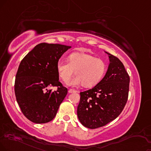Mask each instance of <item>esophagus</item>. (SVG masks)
Here are the masks:
<instances>
[{
    "mask_svg": "<svg viewBox=\"0 0 151 151\" xmlns=\"http://www.w3.org/2000/svg\"><path fill=\"white\" fill-rule=\"evenodd\" d=\"M76 92H77V91L75 90H72V89H69V90H68V93H75Z\"/></svg>",
    "mask_w": 151,
    "mask_h": 151,
    "instance_id": "34e87169",
    "label": "esophagus"
}]
</instances>
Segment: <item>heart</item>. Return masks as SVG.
<instances>
[{"label":"heart","mask_w":151,"mask_h":151,"mask_svg":"<svg viewBox=\"0 0 151 151\" xmlns=\"http://www.w3.org/2000/svg\"><path fill=\"white\" fill-rule=\"evenodd\" d=\"M68 62L59 60L57 64V70L59 78L67 83L73 74L74 77L68 85L77 86L82 85L90 87L95 85L103 77L106 70L105 61L90 54L74 52L68 57Z\"/></svg>","instance_id":"heart-1"}]
</instances>
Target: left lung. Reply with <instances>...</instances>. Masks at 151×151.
I'll list each match as a JSON object with an SVG mask.
<instances>
[{"label":"left lung","instance_id":"1","mask_svg":"<svg viewBox=\"0 0 151 151\" xmlns=\"http://www.w3.org/2000/svg\"><path fill=\"white\" fill-rule=\"evenodd\" d=\"M106 53L110 64L105 76L93 88L80 93L78 118L90 129L103 127L115 120L127 101L129 76L118 57Z\"/></svg>","mask_w":151,"mask_h":151}]
</instances>
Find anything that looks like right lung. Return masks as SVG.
<instances>
[{
  "mask_svg": "<svg viewBox=\"0 0 151 151\" xmlns=\"http://www.w3.org/2000/svg\"><path fill=\"white\" fill-rule=\"evenodd\" d=\"M70 46L42 42L22 59L14 82L17 101L24 116L37 124L49 122L57 115L68 90L59 81L57 64ZM57 86L52 91L50 87Z\"/></svg>",
  "mask_w": 151,
  "mask_h": 151,
  "instance_id": "1",
  "label": "right lung"
}]
</instances>
